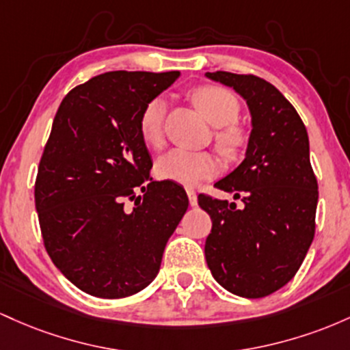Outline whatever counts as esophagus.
<instances>
[{"label": "esophagus", "instance_id": "esophagus-1", "mask_svg": "<svg viewBox=\"0 0 350 350\" xmlns=\"http://www.w3.org/2000/svg\"><path fill=\"white\" fill-rule=\"evenodd\" d=\"M187 195H188V200H190L191 206L198 205V198H196V193H195L193 188H187Z\"/></svg>", "mask_w": 350, "mask_h": 350}]
</instances>
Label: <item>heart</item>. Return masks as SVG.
Instances as JSON below:
<instances>
[{"instance_id": "1", "label": "heart", "mask_w": 350, "mask_h": 350, "mask_svg": "<svg viewBox=\"0 0 350 350\" xmlns=\"http://www.w3.org/2000/svg\"><path fill=\"white\" fill-rule=\"evenodd\" d=\"M191 99L208 122L219 127L217 132L219 150L226 157L237 155L246 139L245 132L233 124L239 116V102L234 94L218 85H202L191 92ZM165 111H167L165 100L162 97H154L144 105L140 112V137L150 147H160L163 144ZM155 170L162 180L195 187L203 180L217 175L218 162L210 152L174 148L160 157Z\"/></svg>"}]
</instances>
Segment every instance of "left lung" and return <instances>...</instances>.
<instances>
[{
  "mask_svg": "<svg viewBox=\"0 0 350 350\" xmlns=\"http://www.w3.org/2000/svg\"><path fill=\"white\" fill-rule=\"evenodd\" d=\"M205 76L239 94L251 116L245 160L215 183L241 208L198 196L213 223L206 265L226 291L265 297L293 280L314 238L319 193L309 137L291 102L268 81L225 70Z\"/></svg>",
  "mask_w": 350,
  "mask_h": 350,
  "instance_id": "1",
  "label": "left lung"
}]
</instances>
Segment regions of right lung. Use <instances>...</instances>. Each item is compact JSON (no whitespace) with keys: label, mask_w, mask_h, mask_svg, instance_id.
<instances>
[{"label":"right lung","mask_w":350,"mask_h":350,"mask_svg":"<svg viewBox=\"0 0 350 350\" xmlns=\"http://www.w3.org/2000/svg\"><path fill=\"white\" fill-rule=\"evenodd\" d=\"M178 77L104 72L70 90L54 117L34 187L39 225L57 269L90 296L147 288L185 215L183 187L148 178L152 157L139 131L144 105ZM125 199L136 202L132 211Z\"/></svg>","instance_id":"add662e5"}]
</instances>
